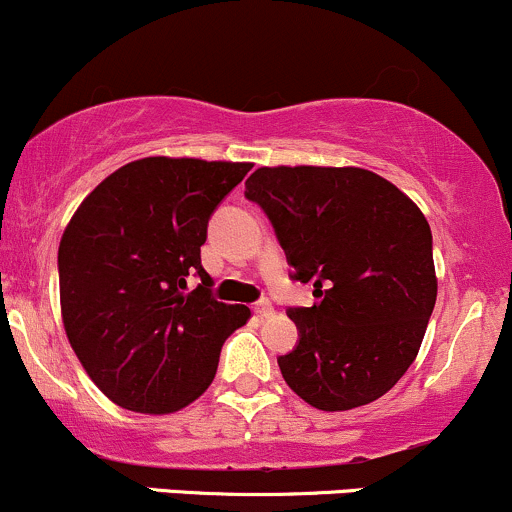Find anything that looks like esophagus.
Here are the masks:
<instances>
[{
	"instance_id": "1",
	"label": "esophagus",
	"mask_w": 512,
	"mask_h": 512,
	"mask_svg": "<svg viewBox=\"0 0 512 512\" xmlns=\"http://www.w3.org/2000/svg\"><path fill=\"white\" fill-rule=\"evenodd\" d=\"M254 312L258 317H271L273 315V305L268 300H261V302H256Z\"/></svg>"
}]
</instances>
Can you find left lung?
Here are the masks:
<instances>
[{
	"label": "left lung",
	"mask_w": 512,
	"mask_h": 512,
	"mask_svg": "<svg viewBox=\"0 0 512 512\" xmlns=\"http://www.w3.org/2000/svg\"><path fill=\"white\" fill-rule=\"evenodd\" d=\"M295 280L317 302L293 307L300 342L278 366L312 408L354 410L386 395L415 361L437 300L425 214L366 168L276 166L246 180Z\"/></svg>",
	"instance_id": "obj_1"
}]
</instances>
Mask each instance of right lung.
I'll list each match as a JSON object with an SVG mask.
<instances>
[{"label":"right lung","mask_w":512,"mask_h":512,"mask_svg":"<svg viewBox=\"0 0 512 512\" xmlns=\"http://www.w3.org/2000/svg\"><path fill=\"white\" fill-rule=\"evenodd\" d=\"M251 163L148 156L102 180L58 246L60 315L87 376L119 408L168 415L214 381L246 305L212 298L200 246ZM203 283L187 293V276Z\"/></svg>","instance_id":"1"}]
</instances>
